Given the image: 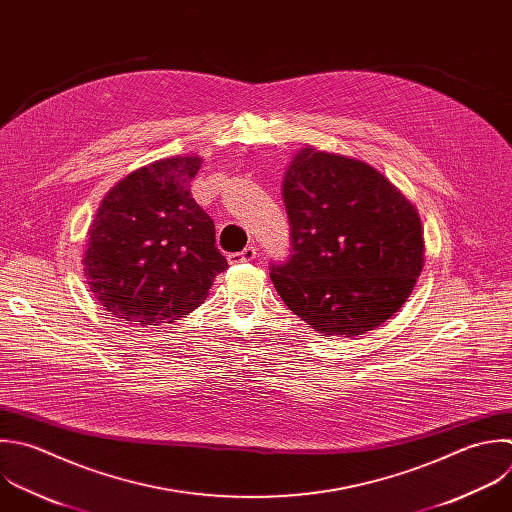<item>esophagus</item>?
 I'll use <instances>...</instances> for the list:
<instances>
[{
  "label": "esophagus",
  "instance_id": "esophagus-1",
  "mask_svg": "<svg viewBox=\"0 0 512 512\" xmlns=\"http://www.w3.org/2000/svg\"><path fill=\"white\" fill-rule=\"evenodd\" d=\"M258 250L254 246H246L242 252H234L228 256V262L230 264H240V262H252L256 258Z\"/></svg>",
  "mask_w": 512,
  "mask_h": 512
}]
</instances>
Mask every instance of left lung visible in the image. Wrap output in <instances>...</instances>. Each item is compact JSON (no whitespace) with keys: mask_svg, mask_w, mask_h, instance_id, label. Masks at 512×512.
Listing matches in <instances>:
<instances>
[{"mask_svg":"<svg viewBox=\"0 0 512 512\" xmlns=\"http://www.w3.org/2000/svg\"><path fill=\"white\" fill-rule=\"evenodd\" d=\"M290 256L270 266L284 304L322 336L386 322L424 264L416 208L366 162L302 148L282 184Z\"/></svg>","mask_w":512,"mask_h":512,"instance_id":"left-lung-1","label":"left lung"}]
</instances>
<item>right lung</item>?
I'll return each instance as SVG.
<instances>
[{
    "mask_svg": "<svg viewBox=\"0 0 512 512\" xmlns=\"http://www.w3.org/2000/svg\"><path fill=\"white\" fill-rule=\"evenodd\" d=\"M198 156H172L120 180L88 230L86 282L104 310L138 326L186 318L228 268L190 182Z\"/></svg>",
    "mask_w": 512,
    "mask_h": 512,
    "instance_id": "add662e5",
    "label": "right lung"
}]
</instances>
